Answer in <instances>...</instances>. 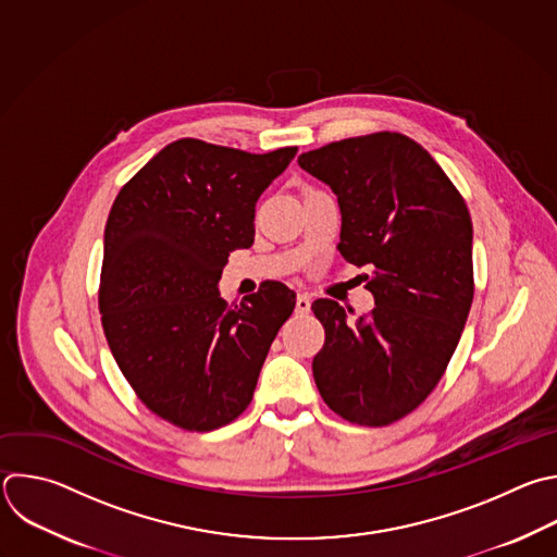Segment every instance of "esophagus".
<instances>
[{"label": "esophagus", "instance_id": "1", "mask_svg": "<svg viewBox=\"0 0 557 557\" xmlns=\"http://www.w3.org/2000/svg\"><path fill=\"white\" fill-rule=\"evenodd\" d=\"M308 310H310V297L306 293H299L297 301H295V312L297 314H306Z\"/></svg>", "mask_w": 557, "mask_h": 557}]
</instances>
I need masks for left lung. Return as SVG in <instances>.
<instances>
[{
	"label": "left lung",
	"mask_w": 557,
	"mask_h": 557,
	"mask_svg": "<svg viewBox=\"0 0 557 557\" xmlns=\"http://www.w3.org/2000/svg\"><path fill=\"white\" fill-rule=\"evenodd\" d=\"M297 161L338 199L341 256L374 269L364 275L376 301L369 317L351 323L336 301L312 304L325 330L317 389L351 424H394L431 396L461 338L474 297L468 206L403 133L332 141Z\"/></svg>",
	"instance_id": "1"
}]
</instances>
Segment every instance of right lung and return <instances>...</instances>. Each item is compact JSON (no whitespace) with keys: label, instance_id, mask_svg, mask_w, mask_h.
Instances as JSON below:
<instances>
[{"label":"right lung","instance_id":"right-lung-1","mask_svg":"<svg viewBox=\"0 0 557 557\" xmlns=\"http://www.w3.org/2000/svg\"><path fill=\"white\" fill-rule=\"evenodd\" d=\"M297 146L253 154L183 137L122 185L104 227L98 306L120 372L161 420L208 433L251 403L295 293L271 282L238 306L219 295L256 203Z\"/></svg>","mask_w":557,"mask_h":557}]
</instances>
